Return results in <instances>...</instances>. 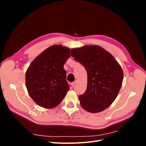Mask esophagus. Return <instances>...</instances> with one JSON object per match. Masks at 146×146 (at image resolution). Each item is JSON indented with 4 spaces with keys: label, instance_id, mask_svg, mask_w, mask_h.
<instances>
[{
    "label": "esophagus",
    "instance_id": "obj_1",
    "mask_svg": "<svg viewBox=\"0 0 146 146\" xmlns=\"http://www.w3.org/2000/svg\"><path fill=\"white\" fill-rule=\"evenodd\" d=\"M76 84H77V81H75V82H74L72 83L71 85H72V86H75L76 85Z\"/></svg>",
    "mask_w": 146,
    "mask_h": 146
}]
</instances>
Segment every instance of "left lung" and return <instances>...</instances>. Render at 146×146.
Masks as SVG:
<instances>
[{
	"instance_id": "1",
	"label": "left lung",
	"mask_w": 146,
	"mask_h": 146,
	"mask_svg": "<svg viewBox=\"0 0 146 146\" xmlns=\"http://www.w3.org/2000/svg\"><path fill=\"white\" fill-rule=\"evenodd\" d=\"M71 55L86 69V91L78 96L82 107L92 113L104 111L112 104L122 85L121 66L108 51L97 45L71 50Z\"/></svg>"
}]
</instances>
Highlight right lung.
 I'll use <instances>...</instances> for the list:
<instances>
[{
    "label": "right lung",
    "instance_id": "right-lung-1",
    "mask_svg": "<svg viewBox=\"0 0 146 146\" xmlns=\"http://www.w3.org/2000/svg\"><path fill=\"white\" fill-rule=\"evenodd\" d=\"M70 56V49L62 45L46 48L30 63L25 72L28 93L40 107L51 109L63 100L69 86L64 64Z\"/></svg>",
    "mask_w": 146,
    "mask_h": 146
}]
</instances>
